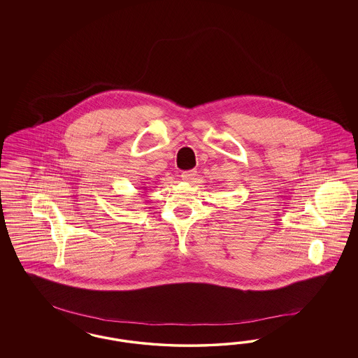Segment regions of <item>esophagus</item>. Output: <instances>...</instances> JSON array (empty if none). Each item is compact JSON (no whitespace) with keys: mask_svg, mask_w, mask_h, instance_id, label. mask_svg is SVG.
<instances>
[{"mask_svg":"<svg viewBox=\"0 0 358 358\" xmlns=\"http://www.w3.org/2000/svg\"><path fill=\"white\" fill-rule=\"evenodd\" d=\"M195 174H196V171L192 169V171H185V172H182L181 177H182V180L186 181V182H192L194 180Z\"/></svg>","mask_w":358,"mask_h":358,"instance_id":"34e87169","label":"esophagus"}]
</instances>
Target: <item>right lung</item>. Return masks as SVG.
<instances>
[{
  "mask_svg": "<svg viewBox=\"0 0 358 358\" xmlns=\"http://www.w3.org/2000/svg\"><path fill=\"white\" fill-rule=\"evenodd\" d=\"M143 187H145V186H143Z\"/></svg>",
  "mask_w": 358,
  "mask_h": 358,
  "instance_id": "1",
  "label": "right lung"
}]
</instances>
